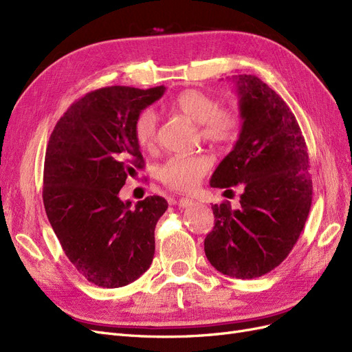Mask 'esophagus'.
Segmentation results:
<instances>
[{
	"label": "esophagus",
	"instance_id": "obj_1",
	"mask_svg": "<svg viewBox=\"0 0 352 352\" xmlns=\"http://www.w3.org/2000/svg\"><path fill=\"white\" fill-rule=\"evenodd\" d=\"M176 204H177L179 207L185 208V207L192 206V204H194V199H190V198H179V199L176 201Z\"/></svg>",
	"mask_w": 352,
	"mask_h": 352
}]
</instances>
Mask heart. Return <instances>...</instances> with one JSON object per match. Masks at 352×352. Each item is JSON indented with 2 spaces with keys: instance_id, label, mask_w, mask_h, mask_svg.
I'll use <instances>...</instances> for the list:
<instances>
[{
  "instance_id": "obj_1",
  "label": "heart",
  "mask_w": 352,
  "mask_h": 352,
  "mask_svg": "<svg viewBox=\"0 0 352 352\" xmlns=\"http://www.w3.org/2000/svg\"><path fill=\"white\" fill-rule=\"evenodd\" d=\"M173 107L180 114L199 124V133L206 141L214 144H229L236 140L241 131L239 114L226 107H219V102L211 95L186 89L173 100ZM133 136L142 150H153L157 145V117L153 110L146 109L138 113L133 120ZM212 167V158L206 153L190 155H172L158 167L162 182L179 192L194 190L201 179Z\"/></svg>"
}]
</instances>
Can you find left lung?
<instances>
[{
    "instance_id": "obj_1",
    "label": "left lung",
    "mask_w": 352,
    "mask_h": 352,
    "mask_svg": "<svg viewBox=\"0 0 352 352\" xmlns=\"http://www.w3.org/2000/svg\"><path fill=\"white\" fill-rule=\"evenodd\" d=\"M235 82L242 129L210 185L239 186L241 206H211L214 228L204 251L220 273L254 279L292 251L310 212L313 182L300 124L280 95L252 74H239Z\"/></svg>"
}]
</instances>
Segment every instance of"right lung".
Wrapping results in <instances>:
<instances>
[{"label":"right lung","mask_w":352,"mask_h":352,"mask_svg":"<svg viewBox=\"0 0 352 352\" xmlns=\"http://www.w3.org/2000/svg\"><path fill=\"white\" fill-rule=\"evenodd\" d=\"M164 91L163 85L91 91L70 105L50 136L42 189L47 216L67 258L94 285H129L153 263L154 229L167 201L146 197L131 208L119 192L126 177L145 166L135 117Z\"/></svg>","instance_id":"right-lung-1"}]
</instances>
